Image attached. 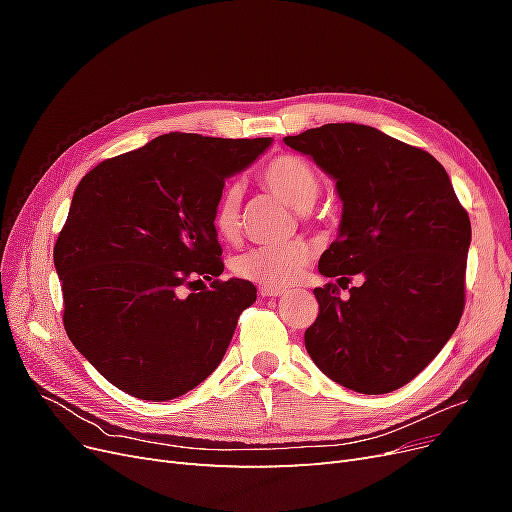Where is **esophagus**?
I'll return each mask as SVG.
<instances>
[{"label":"esophagus","instance_id":"esophagus-1","mask_svg":"<svg viewBox=\"0 0 512 512\" xmlns=\"http://www.w3.org/2000/svg\"><path fill=\"white\" fill-rule=\"evenodd\" d=\"M284 294V290H280V288H271V286H262L260 288V297H265V299H269V297H282Z\"/></svg>","mask_w":512,"mask_h":512}]
</instances>
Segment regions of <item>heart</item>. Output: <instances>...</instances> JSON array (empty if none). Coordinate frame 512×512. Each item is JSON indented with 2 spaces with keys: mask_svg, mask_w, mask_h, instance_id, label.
I'll return each mask as SVG.
<instances>
[{
  "mask_svg": "<svg viewBox=\"0 0 512 512\" xmlns=\"http://www.w3.org/2000/svg\"><path fill=\"white\" fill-rule=\"evenodd\" d=\"M262 181L271 192L299 211L312 207L320 192V179L314 166L299 156H292V153H280V156L269 160L262 168ZM241 200L243 192L239 183H228L218 203H215L213 228L222 239L232 241L239 237ZM309 260H312V247L301 239H294L277 245H258L254 250L241 254L235 262V271L250 282L286 288L297 280Z\"/></svg>",
  "mask_w": 512,
  "mask_h": 512,
  "instance_id": "b5f03b06",
  "label": "heart"
}]
</instances>
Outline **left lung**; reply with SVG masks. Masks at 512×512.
Wrapping results in <instances>:
<instances>
[{"label":"left lung","instance_id":"obj_1","mask_svg":"<svg viewBox=\"0 0 512 512\" xmlns=\"http://www.w3.org/2000/svg\"><path fill=\"white\" fill-rule=\"evenodd\" d=\"M312 158L342 200L337 239L318 271L316 322L305 348L337 384L382 395L408 384L436 359L463 314L472 226L444 166L431 153L361 123H327L286 136Z\"/></svg>","mask_w":512,"mask_h":512}]
</instances>
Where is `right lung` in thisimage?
<instances>
[{"mask_svg":"<svg viewBox=\"0 0 512 512\" xmlns=\"http://www.w3.org/2000/svg\"><path fill=\"white\" fill-rule=\"evenodd\" d=\"M271 138L162 134L100 162L74 190L53 262L74 348L138 399L181 397L224 359L256 286L220 282L213 209ZM203 279L211 289L188 293Z\"/></svg>","mask_w":512,"mask_h":512,"instance_id":"add662e5","label":"right lung"}]
</instances>
